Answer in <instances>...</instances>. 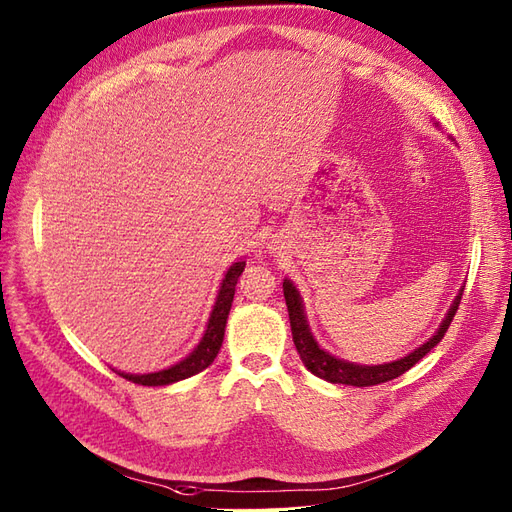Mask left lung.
<instances>
[{
	"label": "left lung",
	"mask_w": 512,
	"mask_h": 512,
	"mask_svg": "<svg viewBox=\"0 0 512 512\" xmlns=\"http://www.w3.org/2000/svg\"><path fill=\"white\" fill-rule=\"evenodd\" d=\"M283 294H285L287 311H289L291 337H294V345L298 349L300 360L304 362V367L309 369L313 375L326 379V382H330V384H345V386L364 388V386H377V384L390 382V379L403 375L405 371H410L418 360L425 358L431 352V349L444 339L450 321L459 309L463 289H461V294L455 298V302L450 304V309H448V313L442 321V326L437 328V332L427 343H422L418 349H414L412 354L403 356L401 360L386 362V364H373V367H367V364H354V362L341 360L337 356L328 354L326 349H321L317 345V341L313 339L309 321H306L304 306H302V298L298 294V289L289 279H285V283H283Z\"/></svg>",
	"instance_id": "1"
}]
</instances>
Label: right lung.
<instances>
[{"mask_svg": "<svg viewBox=\"0 0 512 512\" xmlns=\"http://www.w3.org/2000/svg\"><path fill=\"white\" fill-rule=\"evenodd\" d=\"M244 266H246V261H236V264H233L227 270L225 279L221 283V289H218V296H216V302H214V309L210 313L206 332H203V339L184 360L175 362L173 367L156 371V373H145V375L120 373V371H115V373L126 377L128 382L139 384V386H167V384L180 382V379L197 375L203 369H208L210 364L214 362L218 349H221V345H223L225 326H227V317H229V311H231L233 294H236V285H238L240 274L244 272Z\"/></svg>", "mask_w": 512, "mask_h": 512, "instance_id": "1", "label": "right lung"}]
</instances>
